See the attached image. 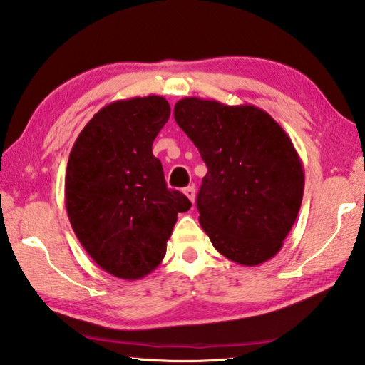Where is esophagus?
<instances>
[{
  "label": "esophagus",
  "instance_id": "esophagus-1",
  "mask_svg": "<svg viewBox=\"0 0 365 365\" xmlns=\"http://www.w3.org/2000/svg\"><path fill=\"white\" fill-rule=\"evenodd\" d=\"M183 192L185 195H187V197L190 199L191 202H195V199H196V190H195V187H187L183 190Z\"/></svg>",
  "mask_w": 365,
  "mask_h": 365
}]
</instances>
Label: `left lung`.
Here are the masks:
<instances>
[{
  "label": "left lung",
  "instance_id": "1",
  "mask_svg": "<svg viewBox=\"0 0 365 365\" xmlns=\"http://www.w3.org/2000/svg\"><path fill=\"white\" fill-rule=\"evenodd\" d=\"M174 118L207 166L199 223L212 245L240 266L280 252L304 196V168L283 128L252 104L183 98Z\"/></svg>",
  "mask_w": 365,
  "mask_h": 365
}]
</instances>
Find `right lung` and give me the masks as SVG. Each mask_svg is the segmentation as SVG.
I'll use <instances>...</instances> for the list:
<instances>
[{"mask_svg": "<svg viewBox=\"0 0 365 365\" xmlns=\"http://www.w3.org/2000/svg\"><path fill=\"white\" fill-rule=\"evenodd\" d=\"M170 115L163 96L120 99L85 125L69 153L64 197L78 242L99 267L139 280L160 266L190 199L169 190L153 140Z\"/></svg>", "mask_w": 365, "mask_h": 365, "instance_id": "right-lung-1", "label": "right lung"}]
</instances>
